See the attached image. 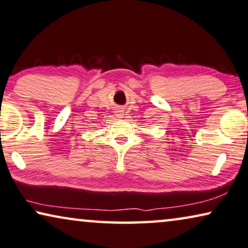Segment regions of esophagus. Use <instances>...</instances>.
<instances>
[{
	"label": "esophagus",
	"instance_id": "obj_1",
	"mask_svg": "<svg viewBox=\"0 0 248 248\" xmlns=\"http://www.w3.org/2000/svg\"><path fill=\"white\" fill-rule=\"evenodd\" d=\"M116 116L118 117V118H121L124 116V111L121 109H117V111H116Z\"/></svg>",
	"mask_w": 248,
	"mask_h": 248
}]
</instances>
